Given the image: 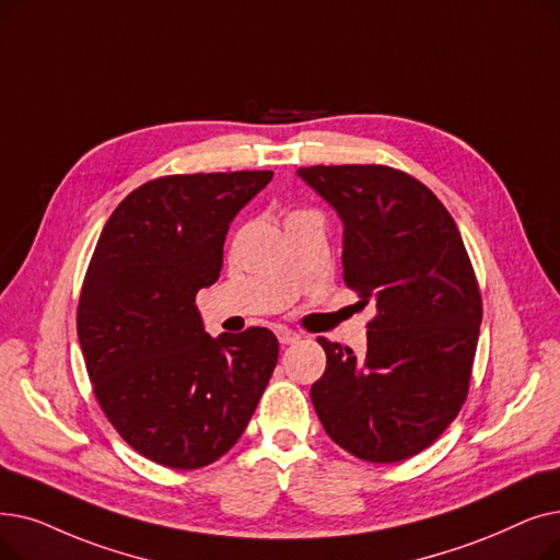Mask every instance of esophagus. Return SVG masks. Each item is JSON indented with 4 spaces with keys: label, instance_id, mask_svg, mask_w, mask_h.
I'll return each instance as SVG.
<instances>
[{
    "label": "esophagus",
    "instance_id": "1",
    "mask_svg": "<svg viewBox=\"0 0 560 560\" xmlns=\"http://www.w3.org/2000/svg\"><path fill=\"white\" fill-rule=\"evenodd\" d=\"M277 338H279L281 346H293V343H298V340H300V334L293 331V329L279 327V329H277Z\"/></svg>",
    "mask_w": 560,
    "mask_h": 560
}]
</instances>
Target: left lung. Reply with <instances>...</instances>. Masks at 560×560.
<instances>
[{
	"label": "left lung",
	"mask_w": 560,
	"mask_h": 560,
	"mask_svg": "<svg viewBox=\"0 0 560 560\" xmlns=\"http://www.w3.org/2000/svg\"><path fill=\"white\" fill-rule=\"evenodd\" d=\"M298 176L343 222V279L375 304L366 357L318 338L311 386L325 432L388 465L428 448L467 398L482 304L465 242L434 194L380 164L306 166Z\"/></svg>",
	"instance_id": "obj_1"
}]
</instances>
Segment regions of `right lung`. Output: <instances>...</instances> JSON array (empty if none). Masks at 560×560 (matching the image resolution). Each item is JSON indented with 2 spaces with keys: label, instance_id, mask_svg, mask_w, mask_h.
<instances>
[{
  "label": "right lung",
  "instance_id": "obj_1",
  "mask_svg": "<svg viewBox=\"0 0 560 560\" xmlns=\"http://www.w3.org/2000/svg\"><path fill=\"white\" fill-rule=\"evenodd\" d=\"M272 172L166 176L107 220L78 306V338L105 417L172 469L220 459L270 382L279 340L265 327L206 334L197 293L220 279L235 214Z\"/></svg>",
  "mask_w": 560,
  "mask_h": 560
}]
</instances>
